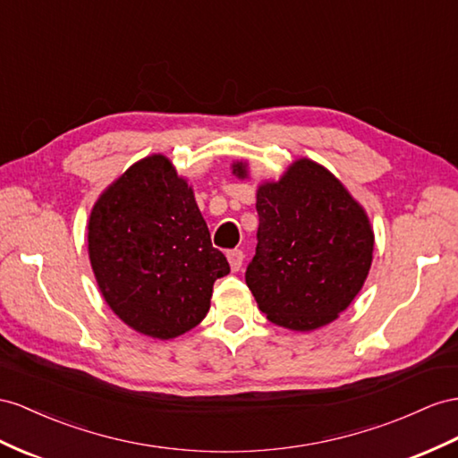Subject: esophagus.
I'll return each instance as SVG.
<instances>
[{"mask_svg": "<svg viewBox=\"0 0 458 458\" xmlns=\"http://www.w3.org/2000/svg\"><path fill=\"white\" fill-rule=\"evenodd\" d=\"M226 255H228L232 271H240L242 265H243V251L242 250H230Z\"/></svg>", "mask_w": 458, "mask_h": 458, "instance_id": "esophagus-1", "label": "esophagus"}]
</instances>
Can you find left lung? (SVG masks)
I'll use <instances>...</instances> for the list:
<instances>
[{"label": "left lung", "mask_w": 458, "mask_h": 458, "mask_svg": "<svg viewBox=\"0 0 458 458\" xmlns=\"http://www.w3.org/2000/svg\"><path fill=\"white\" fill-rule=\"evenodd\" d=\"M233 174L245 175L240 162ZM257 248L245 284L268 321L294 331L331 323L363 286L373 232L331 172L308 158L257 191Z\"/></svg>", "instance_id": "1"}]
</instances>
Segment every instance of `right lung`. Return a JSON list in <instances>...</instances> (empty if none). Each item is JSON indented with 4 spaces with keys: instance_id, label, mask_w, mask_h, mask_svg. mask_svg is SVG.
I'll return each mask as SVG.
<instances>
[{
    "instance_id": "obj_1",
    "label": "right lung",
    "mask_w": 458,
    "mask_h": 458,
    "mask_svg": "<svg viewBox=\"0 0 458 458\" xmlns=\"http://www.w3.org/2000/svg\"><path fill=\"white\" fill-rule=\"evenodd\" d=\"M89 257L104 300L131 329L174 338L203 321L213 284L230 273L210 243L191 187L168 158L148 157L90 213Z\"/></svg>"
}]
</instances>
